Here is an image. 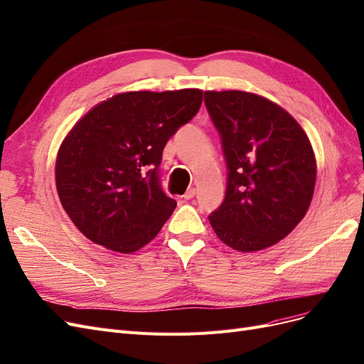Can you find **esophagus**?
I'll list each match as a JSON object with an SVG mask.
<instances>
[{
	"label": "esophagus",
	"instance_id": "1",
	"mask_svg": "<svg viewBox=\"0 0 364 364\" xmlns=\"http://www.w3.org/2000/svg\"><path fill=\"white\" fill-rule=\"evenodd\" d=\"M194 196H196V190H194V188H190V190H188V191L182 196V198H183V200H191Z\"/></svg>",
	"mask_w": 364,
	"mask_h": 364
}]
</instances>
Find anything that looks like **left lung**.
<instances>
[{"label":"left lung","instance_id":"left-lung-1","mask_svg":"<svg viewBox=\"0 0 364 364\" xmlns=\"http://www.w3.org/2000/svg\"><path fill=\"white\" fill-rule=\"evenodd\" d=\"M228 166L224 202L209 215L217 236L237 252L277 244L301 221L316 182L307 134L277 104L240 90L205 92Z\"/></svg>","mask_w":364,"mask_h":364}]
</instances>
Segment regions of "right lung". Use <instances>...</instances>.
I'll use <instances>...</instances> for the list:
<instances>
[{
  "label": "right lung",
  "instance_id": "obj_1",
  "mask_svg": "<svg viewBox=\"0 0 364 364\" xmlns=\"http://www.w3.org/2000/svg\"><path fill=\"white\" fill-rule=\"evenodd\" d=\"M203 92H128L93 107L61 143L55 185L78 230L112 252L149 244L176 202L159 185L170 136L200 109Z\"/></svg>",
  "mask_w": 364,
  "mask_h": 364
}]
</instances>
